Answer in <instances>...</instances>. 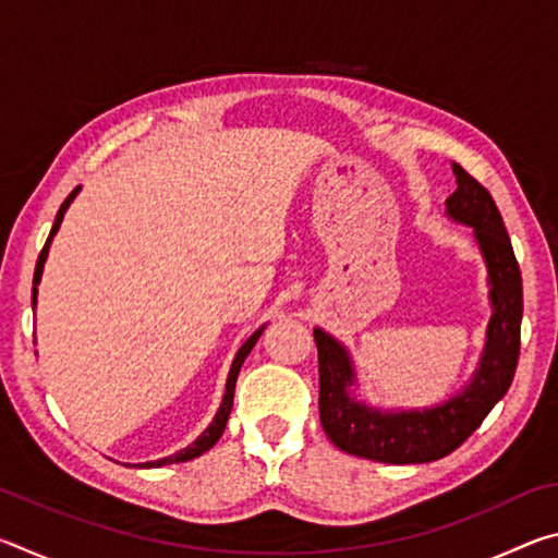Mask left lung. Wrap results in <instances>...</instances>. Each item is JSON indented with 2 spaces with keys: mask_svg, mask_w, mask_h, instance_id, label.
Wrapping results in <instances>:
<instances>
[{
  "mask_svg": "<svg viewBox=\"0 0 558 558\" xmlns=\"http://www.w3.org/2000/svg\"><path fill=\"white\" fill-rule=\"evenodd\" d=\"M452 174L458 189L446 202L448 216L452 221L470 226L475 233L487 266L489 302H493L480 366L465 389L448 401L430 409L379 411L369 403L356 401L352 393L356 384L352 356L332 335L317 327L319 421L327 438L349 456L389 462V465L446 458L480 428V423L514 379L519 327H522V272L493 196L456 162H452Z\"/></svg>",
  "mask_w": 558,
  "mask_h": 558,
  "instance_id": "8db88e82",
  "label": "left lung"
}]
</instances>
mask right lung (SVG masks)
Wrapping results in <instances>:
<instances>
[{
    "label": "right lung",
    "mask_w": 558,
    "mask_h": 558,
    "mask_svg": "<svg viewBox=\"0 0 558 558\" xmlns=\"http://www.w3.org/2000/svg\"><path fill=\"white\" fill-rule=\"evenodd\" d=\"M78 192H81V186H75L73 192H71L69 196H65V202L61 204L59 214H56V221H53V229H51V233H49V239H46V245H44L41 253H39V260H36V270H34V288H32V305H34V307H36V292H39V290H36V286H39V282H41L44 263H46V256H49L51 241H53L56 231H59V226H61V221H63V214H65V209H69L71 202L75 199V194H78ZM260 335H263V327H260V329H256V332H253L248 339H245V342L241 344L239 352H235V356H233V364H231V372H229V379H226V393H223V401H221V405H219V411H216L214 421L209 423V428H206V430L202 433V436L192 442V446H186L184 450L174 452V456H169V458H159V460H149V462H137V465H130V468H162V465H172V462H186V460H194V458L204 456L206 450L216 446V440L221 438V433H223V428H226V421H229V415H231L233 391H235V379H239L241 364L245 362V356L251 354V349L256 347V342H258V337H260Z\"/></svg>",
    "instance_id": "1"
}]
</instances>
